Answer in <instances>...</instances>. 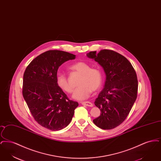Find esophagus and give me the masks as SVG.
Segmentation results:
<instances>
[{
  "instance_id": "1",
  "label": "esophagus",
  "mask_w": 161,
  "mask_h": 161,
  "mask_svg": "<svg viewBox=\"0 0 161 161\" xmlns=\"http://www.w3.org/2000/svg\"><path fill=\"white\" fill-rule=\"evenodd\" d=\"M81 104L84 106H89V107H93V104L92 103L89 102V101H84V102H82Z\"/></svg>"
}]
</instances>
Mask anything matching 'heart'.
Masks as SVG:
<instances>
[{
	"mask_svg": "<svg viewBox=\"0 0 161 161\" xmlns=\"http://www.w3.org/2000/svg\"><path fill=\"white\" fill-rule=\"evenodd\" d=\"M70 69L82 75L77 89L73 94V98L77 100H86L91 95L92 91H97L103 84V76L101 69L92 68V66L84 61H80L72 64ZM56 83L63 91L66 93H72L73 87L69 84L66 76L58 73L56 75Z\"/></svg>",
	"mask_w": 161,
	"mask_h": 161,
	"instance_id": "heart-1",
	"label": "heart"
}]
</instances>
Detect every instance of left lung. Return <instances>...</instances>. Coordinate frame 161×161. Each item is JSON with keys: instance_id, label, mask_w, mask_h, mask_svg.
Segmentation results:
<instances>
[{"instance_id": "1", "label": "left lung", "mask_w": 161, "mask_h": 161, "mask_svg": "<svg viewBox=\"0 0 161 161\" xmlns=\"http://www.w3.org/2000/svg\"><path fill=\"white\" fill-rule=\"evenodd\" d=\"M87 57L98 62L106 75L104 87L95 101L101 115L93 120L104 130L114 129L126 119L137 98V75L130 61L112 50L91 51Z\"/></svg>"}]
</instances>
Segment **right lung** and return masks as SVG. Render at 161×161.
<instances>
[{
    "label": "right lung",
    "mask_w": 161,
    "mask_h": 161,
    "mask_svg": "<svg viewBox=\"0 0 161 161\" xmlns=\"http://www.w3.org/2000/svg\"><path fill=\"white\" fill-rule=\"evenodd\" d=\"M75 58V55L67 52L47 51L31 61L24 72L23 98L34 119L49 130L58 131L68 126L78 106L56 83L58 68Z\"/></svg>",
    "instance_id": "add662e5"
}]
</instances>
